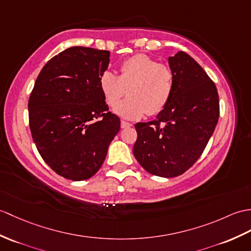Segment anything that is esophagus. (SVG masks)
<instances>
[{"instance_id": "34e87169", "label": "esophagus", "mask_w": 251, "mask_h": 251, "mask_svg": "<svg viewBox=\"0 0 251 251\" xmlns=\"http://www.w3.org/2000/svg\"><path fill=\"white\" fill-rule=\"evenodd\" d=\"M132 125L130 123H127L125 121H122L121 122V128H128V127H131Z\"/></svg>"}]
</instances>
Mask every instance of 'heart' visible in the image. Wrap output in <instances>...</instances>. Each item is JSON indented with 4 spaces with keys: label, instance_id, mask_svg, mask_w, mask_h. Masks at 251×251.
Instances as JSON below:
<instances>
[{
    "label": "heart",
    "instance_id": "b5f03b06",
    "mask_svg": "<svg viewBox=\"0 0 251 251\" xmlns=\"http://www.w3.org/2000/svg\"><path fill=\"white\" fill-rule=\"evenodd\" d=\"M120 72V75L104 72L98 81L110 107H114L128 89L129 97L114 108L115 114L126 120H138L166 108L174 89V75L170 67L145 54H136L121 64Z\"/></svg>",
    "mask_w": 251,
    "mask_h": 251
}]
</instances>
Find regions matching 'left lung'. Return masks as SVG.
Listing matches in <instances>:
<instances>
[{
  "instance_id": "obj_1",
  "label": "left lung",
  "mask_w": 251,
  "mask_h": 251,
  "mask_svg": "<svg viewBox=\"0 0 251 251\" xmlns=\"http://www.w3.org/2000/svg\"><path fill=\"white\" fill-rule=\"evenodd\" d=\"M174 89L154 121L137 123L133 156L153 176L174 177L199 159L219 119L216 85L190 55L169 57Z\"/></svg>"
}]
</instances>
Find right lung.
I'll use <instances>...</instances> for the list:
<instances>
[{"label":"right lung","instance_id":"right-lung-1","mask_svg":"<svg viewBox=\"0 0 251 251\" xmlns=\"http://www.w3.org/2000/svg\"><path fill=\"white\" fill-rule=\"evenodd\" d=\"M110 52L71 47L43 67L28 99V122L40 156L59 176L92 177L121 127L99 89Z\"/></svg>","mask_w":251,"mask_h":251}]
</instances>
